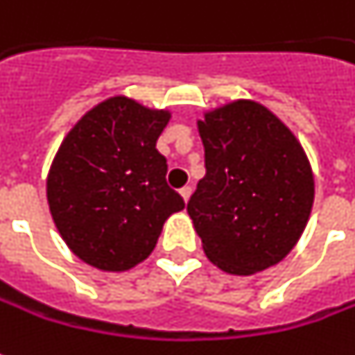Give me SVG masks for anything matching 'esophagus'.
I'll return each instance as SVG.
<instances>
[{
  "label": "esophagus",
  "instance_id": "esophagus-1",
  "mask_svg": "<svg viewBox=\"0 0 355 355\" xmlns=\"http://www.w3.org/2000/svg\"><path fill=\"white\" fill-rule=\"evenodd\" d=\"M180 195L183 197V201L187 203V201H189V197H191V187H189V185L182 187V189H180Z\"/></svg>",
  "mask_w": 355,
  "mask_h": 355
}]
</instances>
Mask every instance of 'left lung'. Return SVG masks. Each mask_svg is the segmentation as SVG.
<instances>
[{
  "label": "left lung",
  "mask_w": 355,
  "mask_h": 355,
  "mask_svg": "<svg viewBox=\"0 0 355 355\" xmlns=\"http://www.w3.org/2000/svg\"><path fill=\"white\" fill-rule=\"evenodd\" d=\"M205 178L187 203L207 258L232 275L282 261L301 239L315 178L301 142L270 109L239 99L197 121Z\"/></svg>",
  "instance_id": "1"
}]
</instances>
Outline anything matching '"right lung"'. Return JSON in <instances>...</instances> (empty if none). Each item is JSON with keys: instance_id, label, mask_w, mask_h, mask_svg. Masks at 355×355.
Here are the masks:
<instances>
[{"instance_id": "add662e5", "label": "right lung", "mask_w": 355, "mask_h": 355, "mask_svg": "<svg viewBox=\"0 0 355 355\" xmlns=\"http://www.w3.org/2000/svg\"><path fill=\"white\" fill-rule=\"evenodd\" d=\"M170 111L116 95L66 135L46 180L50 215L68 248L103 272H127L154 250L182 195L166 183L156 140Z\"/></svg>"}]
</instances>
